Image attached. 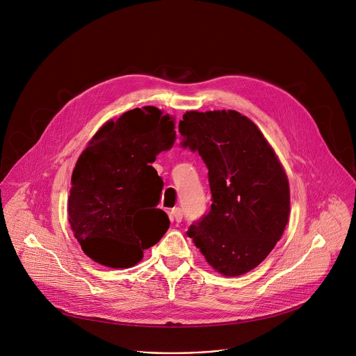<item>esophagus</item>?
Returning <instances> with one entry per match:
<instances>
[{"label": "esophagus", "instance_id": "34e87169", "mask_svg": "<svg viewBox=\"0 0 356 356\" xmlns=\"http://www.w3.org/2000/svg\"><path fill=\"white\" fill-rule=\"evenodd\" d=\"M170 217H172V220H173V221L180 222V221L183 220V211H181V209H179V207L173 209V210L170 211Z\"/></svg>", "mask_w": 356, "mask_h": 356}]
</instances>
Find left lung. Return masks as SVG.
<instances>
[{
  "label": "left lung",
  "instance_id": "8db88e82",
  "mask_svg": "<svg viewBox=\"0 0 356 356\" xmlns=\"http://www.w3.org/2000/svg\"><path fill=\"white\" fill-rule=\"evenodd\" d=\"M181 146L198 152L209 169L213 204L187 235L209 265L241 276L266 259L290 213L283 166L258 127L232 111H187Z\"/></svg>",
  "mask_w": 356,
  "mask_h": 356
}]
</instances>
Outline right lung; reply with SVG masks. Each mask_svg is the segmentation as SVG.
<instances>
[{
  "mask_svg": "<svg viewBox=\"0 0 356 356\" xmlns=\"http://www.w3.org/2000/svg\"><path fill=\"white\" fill-rule=\"evenodd\" d=\"M176 140L173 118L135 108L98 129L72 175L69 222L83 252L108 268H132L169 229L158 209L163 180L150 166Z\"/></svg>",
  "mask_w": 356,
  "mask_h": 356,
  "instance_id": "add662e5",
  "label": "right lung"
}]
</instances>
